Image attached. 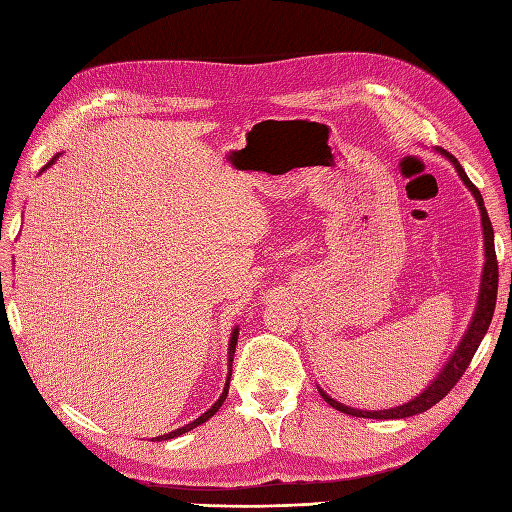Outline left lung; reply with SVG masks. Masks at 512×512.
Listing matches in <instances>:
<instances>
[{"mask_svg":"<svg viewBox=\"0 0 512 512\" xmlns=\"http://www.w3.org/2000/svg\"><path fill=\"white\" fill-rule=\"evenodd\" d=\"M440 153L451 160L457 168V173L461 177V181L466 183V188L474 194L478 209H480V220H483V235H485V271H483V284H480V294H478V305H476V314L470 322V329L466 333V337L461 339L459 348L455 350V354L451 356V361L446 363V367L440 371V376L431 382V386L427 391H423L416 399L408 401L404 406H397L391 410H376V412H367V410H356V408H348L344 404H339V401L331 399L327 393L320 391L322 399L327 401L329 406H333L339 412H346L350 416H363V418H408L414 414H421L425 410H429L431 406H436L442 397H446V393L453 389V386L461 380L463 371L468 369L470 361L474 352L478 350L480 342H483V337L489 329L493 312H495V299H498V258H495V247H493V226L491 220L487 215L485 203H483V196H480L476 185L468 179L466 170L461 168V164L457 162V158L453 153H448L446 149H440Z\"/></svg>","mask_w":512,"mask_h":512,"instance_id":"obj_1","label":"left lung"}]
</instances>
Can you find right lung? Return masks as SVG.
<instances>
[{
    "instance_id": "add662e5",
    "label": "right lung",
    "mask_w": 512,
    "mask_h": 512,
    "mask_svg": "<svg viewBox=\"0 0 512 512\" xmlns=\"http://www.w3.org/2000/svg\"><path fill=\"white\" fill-rule=\"evenodd\" d=\"M55 162V158L49 162V164H46V166H51ZM237 337H239V331L235 329V331H232V337H230V346H228V356H230V359H228V367H232V354H235V346H237ZM230 376H232V371L228 369V378H226V386H224V391H222V395H220V399L218 401H215V404L203 414V416H198L196 418V421H192L190 425H185V427H181V429H175V431H170V433H164V436H158V438H153V440H173V438H177V436H181V433H185V431H190V429H194V427H198V425H203L205 421H209V418L215 414V412H218L220 410V406L224 404V399H226V395H228V384H230Z\"/></svg>"
}]
</instances>
